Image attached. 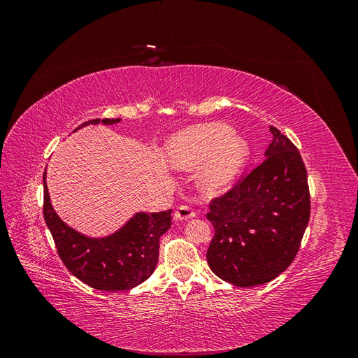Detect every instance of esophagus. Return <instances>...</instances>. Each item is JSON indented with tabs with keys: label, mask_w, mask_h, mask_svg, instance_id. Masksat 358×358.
<instances>
[{
	"label": "esophagus",
	"mask_w": 358,
	"mask_h": 358,
	"mask_svg": "<svg viewBox=\"0 0 358 358\" xmlns=\"http://www.w3.org/2000/svg\"><path fill=\"white\" fill-rule=\"evenodd\" d=\"M194 216H196V212H194V209L189 208V206L183 204V206H179V208L176 209L175 216H173V218H175V221H187V220L194 218Z\"/></svg>",
	"instance_id": "obj_1"
}]
</instances>
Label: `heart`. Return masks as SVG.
<instances>
[{
  "mask_svg": "<svg viewBox=\"0 0 358 358\" xmlns=\"http://www.w3.org/2000/svg\"><path fill=\"white\" fill-rule=\"evenodd\" d=\"M224 124H204L173 136L166 145V158L173 166L194 169L203 164L199 185L215 194L230 187L249 154L242 137L233 136Z\"/></svg>",
  "mask_w": 358,
  "mask_h": 358,
  "instance_id": "heart-1",
  "label": "heart"
}]
</instances>
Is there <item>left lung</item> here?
<instances>
[{
    "label": "left lung",
    "mask_w": 358,
    "mask_h": 358,
    "mask_svg": "<svg viewBox=\"0 0 358 358\" xmlns=\"http://www.w3.org/2000/svg\"><path fill=\"white\" fill-rule=\"evenodd\" d=\"M272 143L262 164L209 204L215 236L208 249L212 272L236 287L279 276L296 258L309 222L308 173L299 149L270 127Z\"/></svg>",
    "instance_id": "8db88e82"
}]
</instances>
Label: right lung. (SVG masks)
Masks as SVG:
<instances>
[{"instance_id":"add662e5","label":"right lung","mask_w":358,"mask_h":358,"mask_svg":"<svg viewBox=\"0 0 358 358\" xmlns=\"http://www.w3.org/2000/svg\"><path fill=\"white\" fill-rule=\"evenodd\" d=\"M121 119H91L74 131L95 124L113 125ZM45 204L43 216L57 245L58 255L70 273L86 285L101 291L131 289L154 273L158 263L159 237L171 225V209L138 212L121 229L106 237H88L71 229L53 210L43 173Z\"/></svg>"}]
</instances>
